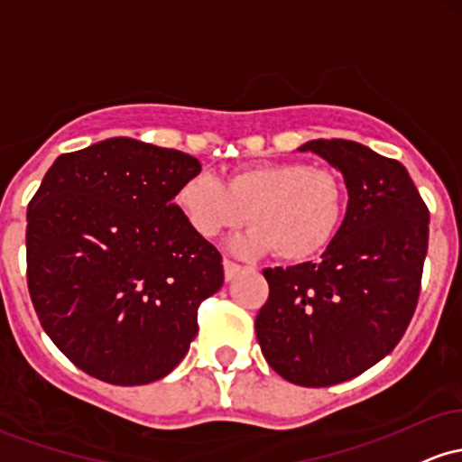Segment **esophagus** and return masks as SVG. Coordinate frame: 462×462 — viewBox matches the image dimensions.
<instances>
[{
	"label": "esophagus",
	"instance_id": "1",
	"mask_svg": "<svg viewBox=\"0 0 462 462\" xmlns=\"http://www.w3.org/2000/svg\"><path fill=\"white\" fill-rule=\"evenodd\" d=\"M243 270L239 263L230 261V258H223V273H226V281H232Z\"/></svg>",
	"mask_w": 462,
	"mask_h": 462
}]
</instances>
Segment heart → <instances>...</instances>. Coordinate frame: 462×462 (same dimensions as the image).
I'll use <instances>...</instances> for the list:
<instances>
[{"mask_svg":"<svg viewBox=\"0 0 462 462\" xmlns=\"http://www.w3.org/2000/svg\"><path fill=\"white\" fill-rule=\"evenodd\" d=\"M175 204L186 223L204 239L252 226L232 241L243 256L273 252L281 261L300 263L320 254L337 235L346 190L337 173L302 162H261L226 177L208 173L181 181Z\"/></svg>","mask_w":462,"mask_h":462,"instance_id":"obj_1","label":"heart"}]
</instances>
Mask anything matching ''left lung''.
Returning <instances> with one entry per match:
<instances>
[{"mask_svg": "<svg viewBox=\"0 0 462 462\" xmlns=\"http://www.w3.org/2000/svg\"><path fill=\"white\" fill-rule=\"evenodd\" d=\"M344 175L348 206L320 261L267 267L256 316L267 364L287 382L322 388L357 377L403 337L428 254V206L402 162L353 140H311Z\"/></svg>", "mask_w": 462, "mask_h": 462, "instance_id": "obj_1", "label": "left lung"}]
</instances>
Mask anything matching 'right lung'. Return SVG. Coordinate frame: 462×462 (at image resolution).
<instances>
[{"mask_svg":"<svg viewBox=\"0 0 462 462\" xmlns=\"http://www.w3.org/2000/svg\"><path fill=\"white\" fill-rule=\"evenodd\" d=\"M197 157L134 138L59 155L28 206V291L74 366L116 386L166 377L223 285L221 254L181 217Z\"/></svg>","mask_w":462,"mask_h":462,"instance_id":"add662e5","label":"right lung"}]
</instances>
